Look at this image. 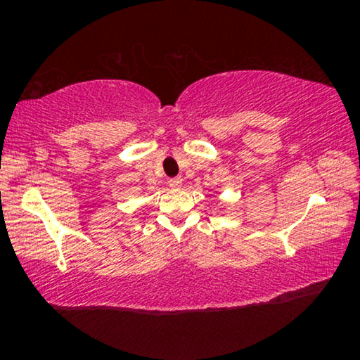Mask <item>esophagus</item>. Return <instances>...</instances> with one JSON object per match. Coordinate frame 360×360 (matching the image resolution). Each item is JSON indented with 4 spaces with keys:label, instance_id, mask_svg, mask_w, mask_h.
<instances>
[{
    "label": "esophagus",
    "instance_id": "1",
    "mask_svg": "<svg viewBox=\"0 0 360 360\" xmlns=\"http://www.w3.org/2000/svg\"><path fill=\"white\" fill-rule=\"evenodd\" d=\"M181 186H182V179L181 178L169 179V187H172V188H181Z\"/></svg>",
    "mask_w": 360,
    "mask_h": 360
}]
</instances>
